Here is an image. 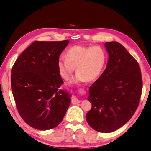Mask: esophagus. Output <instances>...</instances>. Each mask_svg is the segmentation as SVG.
<instances>
[{
  "label": "esophagus",
  "mask_w": 151,
  "mask_h": 151,
  "mask_svg": "<svg viewBox=\"0 0 151 151\" xmlns=\"http://www.w3.org/2000/svg\"><path fill=\"white\" fill-rule=\"evenodd\" d=\"M71 102H72V103H73V104H77V103H80L79 100L78 99H77L76 96H72V97L71 98Z\"/></svg>",
  "instance_id": "esophagus-1"
}]
</instances>
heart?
Returning a JSON list of instances; mask_svg holds the SVG:
<instances>
[{"label": "heart", "instance_id": "b5f03b06", "mask_svg": "<svg viewBox=\"0 0 151 151\" xmlns=\"http://www.w3.org/2000/svg\"><path fill=\"white\" fill-rule=\"evenodd\" d=\"M65 57H59L57 67L60 76L65 81L70 79L75 68L77 75L72 82H91L101 74L106 62V53L99 47L75 45L67 50Z\"/></svg>", "mask_w": 151, "mask_h": 151}]
</instances>
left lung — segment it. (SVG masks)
<instances>
[{"label":"left lung","instance_id":"8db88e82","mask_svg":"<svg viewBox=\"0 0 151 151\" xmlns=\"http://www.w3.org/2000/svg\"><path fill=\"white\" fill-rule=\"evenodd\" d=\"M109 54L107 66L90 86L92 104L86 118L89 126L101 133L116 130L129 121L137 109L142 91L140 68L120 43H104Z\"/></svg>","mask_w":151,"mask_h":151}]
</instances>
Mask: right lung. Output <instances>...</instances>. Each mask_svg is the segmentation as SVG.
<instances>
[{
  "label": "right lung",
  "mask_w": 151,
  "mask_h": 151,
  "mask_svg": "<svg viewBox=\"0 0 151 151\" xmlns=\"http://www.w3.org/2000/svg\"><path fill=\"white\" fill-rule=\"evenodd\" d=\"M68 44L60 42L31 43L16 59L11 70V89L21 117L34 129L57 127L70 103V95L60 87L63 83L57 61Z\"/></svg>",
  "instance_id": "right-lung-1"
}]
</instances>
